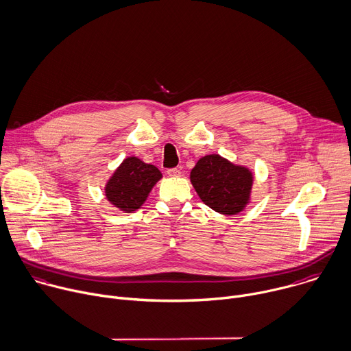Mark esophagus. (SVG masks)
Here are the masks:
<instances>
[{
  "label": "esophagus",
  "instance_id": "34e87169",
  "mask_svg": "<svg viewBox=\"0 0 351 351\" xmlns=\"http://www.w3.org/2000/svg\"><path fill=\"white\" fill-rule=\"evenodd\" d=\"M166 173H167V176H170V177H178V176L181 174V171H180L178 169H176V167H174V169H167Z\"/></svg>",
  "mask_w": 351,
  "mask_h": 351
}]
</instances>
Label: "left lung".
Instances as JSON below:
<instances>
[{"mask_svg":"<svg viewBox=\"0 0 351 351\" xmlns=\"http://www.w3.org/2000/svg\"><path fill=\"white\" fill-rule=\"evenodd\" d=\"M191 182L199 197L221 215L242 212L249 200L253 176L219 155L202 158L191 171Z\"/></svg>","mask_w":351,"mask_h":351,"instance_id":"obj_1","label":"left lung"}]
</instances>
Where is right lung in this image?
Wrapping results in <instances>:
<instances>
[{
    "label": "right lung",
    "mask_w": 351,
    "mask_h": 351,
    "mask_svg": "<svg viewBox=\"0 0 351 351\" xmlns=\"http://www.w3.org/2000/svg\"><path fill=\"white\" fill-rule=\"evenodd\" d=\"M162 178L158 167L138 158H127L106 184L108 200L125 213L135 212L147 200L154 185Z\"/></svg>",
    "instance_id": "1"
}]
</instances>
